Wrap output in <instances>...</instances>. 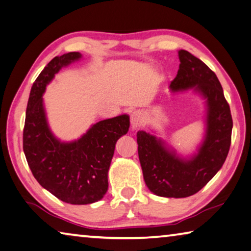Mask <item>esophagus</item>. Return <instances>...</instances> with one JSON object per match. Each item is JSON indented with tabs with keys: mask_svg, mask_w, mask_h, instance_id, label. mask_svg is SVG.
<instances>
[{
	"mask_svg": "<svg viewBox=\"0 0 251 251\" xmlns=\"http://www.w3.org/2000/svg\"><path fill=\"white\" fill-rule=\"evenodd\" d=\"M130 124H131V128H133V129L139 128V127L144 124L143 113L139 112V111H135V112L131 113Z\"/></svg>",
	"mask_w": 251,
	"mask_h": 251,
	"instance_id": "34e87169",
	"label": "esophagus"
}]
</instances>
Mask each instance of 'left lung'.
Returning a JSON list of instances; mask_svg holds the SVG:
<instances>
[{
  "label": "left lung",
  "instance_id": "obj_1",
  "mask_svg": "<svg viewBox=\"0 0 251 251\" xmlns=\"http://www.w3.org/2000/svg\"><path fill=\"white\" fill-rule=\"evenodd\" d=\"M180 66L170 83L172 92L193 89L206 100V129L198 152L182 158L165 141L144 130L137 133L144 180L153 194L188 198L198 193L224 165L229 151L233 120L216 75L186 50H179Z\"/></svg>",
  "mask_w": 251,
  "mask_h": 251
}]
</instances>
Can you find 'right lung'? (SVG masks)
I'll return each instance as SVG.
<instances>
[{
	"mask_svg": "<svg viewBox=\"0 0 251 251\" xmlns=\"http://www.w3.org/2000/svg\"><path fill=\"white\" fill-rule=\"evenodd\" d=\"M80 58V52L57 56L40 72L31 86L23 131V149L35 179L59 200L75 205L103 199L116 141L129 128V116L124 114L97 123L70 143L54 137L47 123L43 94L62 67Z\"/></svg>",
	"mask_w": 251,
	"mask_h": 251,
	"instance_id": "right-lung-1",
	"label": "right lung"
}]
</instances>
